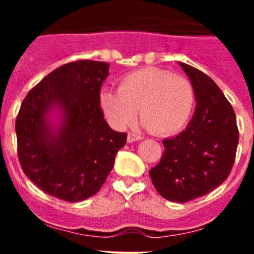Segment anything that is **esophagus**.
<instances>
[{"label":"esophagus","instance_id":"esophagus-1","mask_svg":"<svg viewBox=\"0 0 254 254\" xmlns=\"http://www.w3.org/2000/svg\"><path fill=\"white\" fill-rule=\"evenodd\" d=\"M140 140H142V137H141V136L131 133V132H129L128 136H127V141H128V142H134V141H140Z\"/></svg>","mask_w":254,"mask_h":254}]
</instances>
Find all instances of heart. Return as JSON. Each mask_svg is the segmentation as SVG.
<instances>
[{
    "instance_id": "heart-1",
    "label": "heart",
    "mask_w": 254,
    "mask_h": 254,
    "mask_svg": "<svg viewBox=\"0 0 254 254\" xmlns=\"http://www.w3.org/2000/svg\"><path fill=\"white\" fill-rule=\"evenodd\" d=\"M99 105L116 128H125L138 111L142 127L165 136L179 131L188 122L193 111L194 91L183 76L146 67L123 76L118 91L103 89Z\"/></svg>"
}]
</instances>
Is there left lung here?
Returning <instances> with one entry per match:
<instances>
[{
    "label": "left lung",
    "mask_w": 254,
    "mask_h": 254,
    "mask_svg": "<svg viewBox=\"0 0 254 254\" xmlns=\"http://www.w3.org/2000/svg\"><path fill=\"white\" fill-rule=\"evenodd\" d=\"M193 87L196 109L185 131L165 138L160 163L149 172L161 197L185 203L205 196L230 174L237 154V118L207 75L179 62Z\"/></svg>",
    "instance_id": "obj_1"
}]
</instances>
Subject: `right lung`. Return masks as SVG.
Masks as SVG:
<instances>
[{
  "mask_svg": "<svg viewBox=\"0 0 254 254\" xmlns=\"http://www.w3.org/2000/svg\"><path fill=\"white\" fill-rule=\"evenodd\" d=\"M109 64L76 61L33 87L16 117L17 156L25 176L60 199L78 202L100 190L127 133L112 129L99 105Z\"/></svg>",
  "mask_w": 254,
  "mask_h": 254,
  "instance_id": "add662e5",
  "label": "right lung"
}]
</instances>
